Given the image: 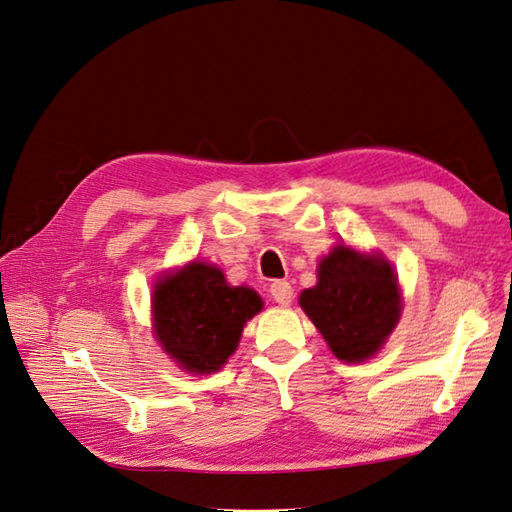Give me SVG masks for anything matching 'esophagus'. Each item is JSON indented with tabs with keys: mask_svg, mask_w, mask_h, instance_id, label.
<instances>
[{
	"mask_svg": "<svg viewBox=\"0 0 512 512\" xmlns=\"http://www.w3.org/2000/svg\"><path fill=\"white\" fill-rule=\"evenodd\" d=\"M271 297L276 299V304L280 306H289L291 299H293V286L286 282V280H276L271 284Z\"/></svg>",
	"mask_w": 512,
	"mask_h": 512,
	"instance_id": "1",
	"label": "esophagus"
}]
</instances>
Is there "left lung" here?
<instances>
[{
	"label": "left lung",
	"instance_id": "1",
	"mask_svg": "<svg viewBox=\"0 0 512 512\" xmlns=\"http://www.w3.org/2000/svg\"><path fill=\"white\" fill-rule=\"evenodd\" d=\"M299 306L345 363L378 354L402 315V293L389 260L336 245L321 260L317 284L299 295Z\"/></svg>",
	"mask_w": 512,
	"mask_h": 512
}]
</instances>
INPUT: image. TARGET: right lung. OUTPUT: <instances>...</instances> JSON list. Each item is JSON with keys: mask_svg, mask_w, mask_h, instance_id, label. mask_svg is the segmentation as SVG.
I'll use <instances>...</instances> for the list:
<instances>
[{"mask_svg": "<svg viewBox=\"0 0 512 512\" xmlns=\"http://www.w3.org/2000/svg\"><path fill=\"white\" fill-rule=\"evenodd\" d=\"M263 308L249 286H230L217 265L193 260L165 273L152 291L154 334L184 371H219L234 354L245 323Z\"/></svg>", "mask_w": 512, "mask_h": 512, "instance_id": "1", "label": "right lung"}]
</instances>
